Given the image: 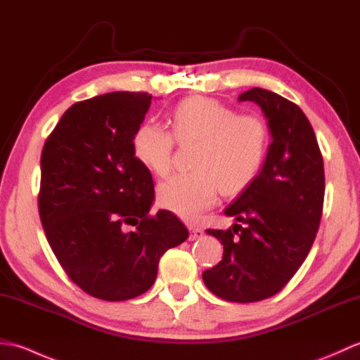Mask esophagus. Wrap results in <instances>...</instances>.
Returning <instances> with one entry per match:
<instances>
[{
  "mask_svg": "<svg viewBox=\"0 0 360 360\" xmlns=\"http://www.w3.org/2000/svg\"><path fill=\"white\" fill-rule=\"evenodd\" d=\"M202 235H204V232H202V229H200V227H190V241H195V240H200V238H202Z\"/></svg>",
  "mask_w": 360,
  "mask_h": 360,
  "instance_id": "esophagus-1",
  "label": "esophagus"
}]
</instances>
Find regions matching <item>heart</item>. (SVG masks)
<instances>
[{
	"label": "heart",
	"instance_id": "obj_1",
	"mask_svg": "<svg viewBox=\"0 0 360 360\" xmlns=\"http://www.w3.org/2000/svg\"><path fill=\"white\" fill-rule=\"evenodd\" d=\"M176 141L196 142L188 173H179L159 186L164 209L187 221H198L224 195L248 188L262 170L269 147L266 122L252 114H236L215 98L188 97L172 111ZM173 134L155 122H143L133 136V155L159 176L170 172Z\"/></svg>",
	"mask_w": 360,
	"mask_h": 360
}]
</instances>
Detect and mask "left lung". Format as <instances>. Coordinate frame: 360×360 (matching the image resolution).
Wrapping results in <instances>:
<instances>
[{"mask_svg":"<svg viewBox=\"0 0 360 360\" xmlns=\"http://www.w3.org/2000/svg\"><path fill=\"white\" fill-rule=\"evenodd\" d=\"M238 101L262 108L272 142L254 182L224 210L243 226L205 231L224 254L202 280L227 302L252 303L280 292L308 257L322 218L325 170L314 129L295 103L263 88Z\"/></svg>","mask_w":360,"mask_h":360,"instance_id":"left-lung-1","label":"left lung"}]
</instances>
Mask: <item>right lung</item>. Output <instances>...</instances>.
I'll return each instance as SVG.
<instances>
[{"label":"right lung","mask_w":360,"mask_h":360,"mask_svg":"<svg viewBox=\"0 0 360 360\" xmlns=\"http://www.w3.org/2000/svg\"><path fill=\"white\" fill-rule=\"evenodd\" d=\"M151 98L116 91L74 103L41 153L46 238L68 277L106 302L147 292L160 257L188 238L172 212L148 215L155 184L133 155V136Z\"/></svg>","instance_id":"add662e5"}]
</instances>
